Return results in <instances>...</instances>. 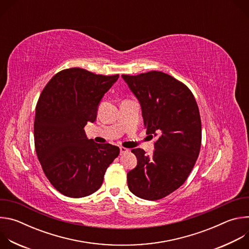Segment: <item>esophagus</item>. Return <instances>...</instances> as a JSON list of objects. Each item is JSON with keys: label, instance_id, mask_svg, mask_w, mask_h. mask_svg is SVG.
Returning a JSON list of instances; mask_svg holds the SVG:
<instances>
[{"label": "esophagus", "instance_id": "esophagus-1", "mask_svg": "<svg viewBox=\"0 0 249 249\" xmlns=\"http://www.w3.org/2000/svg\"><path fill=\"white\" fill-rule=\"evenodd\" d=\"M129 152V150L128 149H126V148H124V147H120V154L121 155H123V154H127Z\"/></svg>", "mask_w": 249, "mask_h": 249}]
</instances>
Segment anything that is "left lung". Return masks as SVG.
<instances>
[{
    "mask_svg": "<svg viewBox=\"0 0 249 249\" xmlns=\"http://www.w3.org/2000/svg\"><path fill=\"white\" fill-rule=\"evenodd\" d=\"M122 78L141 104L147 134L157 137L151 157L132 150L138 162L127 173L128 187L139 198L159 200L178 189L195 165L202 139L198 105L183 83L159 71Z\"/></svg>",
    "mask_w": 249,
    "mask_h": 249,
    "instance_id": "8db88e82",
    "label": "left lung"
}]
</instances>
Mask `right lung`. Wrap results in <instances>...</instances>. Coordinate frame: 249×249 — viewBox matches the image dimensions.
<instances>
[{"label":"right lung","instance_id":"add662e5","mask_svg":"<svg viewBox=\"0 0 249 249\" xmlns=\"http://www.w3.org/2000/svg\"><path fill=\"white\" fill-rule=\"evenodd\" d=\"M118 78L66 69L40 94L35 109V151L50 183L67 197H86L98 190L120 153L116 146L89 140L84 130L95 121L101 98Z\"/></svg>","mask_w":249,"mask_h":249}]
</instances>
